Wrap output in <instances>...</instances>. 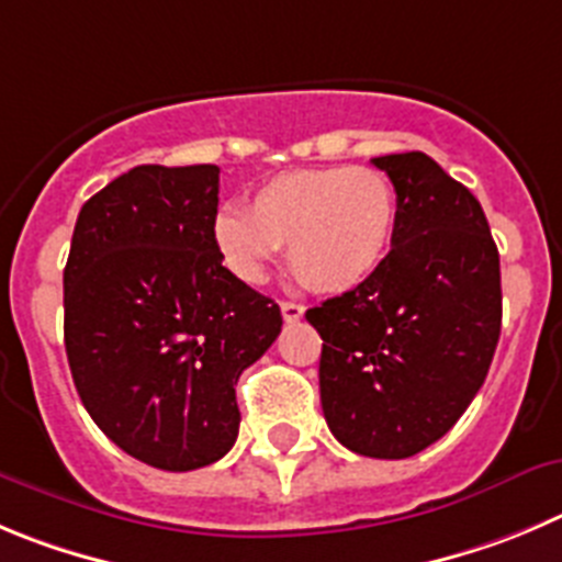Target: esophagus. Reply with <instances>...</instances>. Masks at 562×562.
Returning a JSON list of instances; mask_svg holds the SVG:
<instances>
[{"label": "esophagus", "instance_id": "34e87169", "mask_svg": "<svg viewBox=\"0 0 562 562\" xmlns=\"http://www.w3.org/2000/svg\"><path fill=\"white\" fill-rule=\"evenodd\" d=\"M280 311H282V318H285V324H296L302 322V316H305V307L296 305V302H280Z\"/></svg>", "mask_w": 562, "mask_h": 562}]
</instances>
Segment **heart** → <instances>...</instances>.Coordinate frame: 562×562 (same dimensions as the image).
Wrapping results in <instances>:
<instances>
[{
    "label": "heart",
    "mask_w": 562,
    "mask_h": 562,
    "mask_svg": "<svg viewBox=\"0 0 562 562\" xmlns=\"http://www.w3.org/2000/svg\"><path fill=\"white\" fill-rule=\"evenodd\" d=\"M396 235L391 180L363 166L299 169L274 177L244 210H224L213 238L224 263L244 282H263L288 246V263L313 291L340 293L363 285Z\"/></svg>",
    "instance_id": "obj_1"
}]
</instances>
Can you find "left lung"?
Wrapping results in <instances>:
<instances>
[{"label":"left lung","instance_id":"left-lung-1","mask_svg":"<svg viewBox=\"0 0 562 562\" xmlns=\"http://www.w3.org/2000/svg\"><path fill=\"white\" fill-rule=\"evenodd\" d=\"M396 191L385 263L305 313L318 329L324 418L366 458H413L485 382L502 329L499 251L474 193L424 151L371 160Z\"/></svg>","mask_w":562,"mask_h":562}]
</instances>
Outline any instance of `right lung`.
<instances>
[{
    "instance_id": "obj_1",
    "label": "right lung",
    "mask_w": 562,
    "mask_h": 562,
    "mask_svg": "<svg viewBox=\"0 0 562 562\" xmlns=\"http://www.w3.org/2000/svg\"><path fill=\"white\" fill-rule=\"evenodd\" d=\"M218 166H135L77 216L63 271L66 355L115 447L162 471L238 438L235 385L277 340L274 299L222 266Z\"/></svg>"
}]
</instances>
